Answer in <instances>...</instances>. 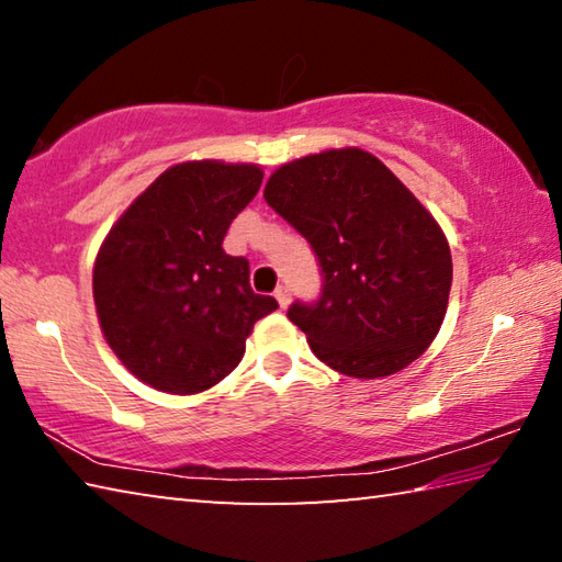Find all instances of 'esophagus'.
<instances>
[{
    "mask_svg": "<svg viewBox=\"0 0 562 562\" xmlns=\"http://www.w3.org/2000/svg\"><path fill=\"white\" fill-rule=\"evenodd\" d=\"M274 297H278L280 307H288L290 300H292V290H290V284H278V290H274Z\"/></svg>",
    "mask_w": 562,
    "mask_h": 562,
    "instance_id": "34e87169",
    "label": "esophagus"
}]
</instances>
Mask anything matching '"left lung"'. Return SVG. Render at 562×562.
Listing matches in <instances>:
<instances>
[{"mask_svg":"<svg viewBox=\"0 0 562 562\" xmlns=\"http://www.w3.org/2000/svg\"><path fill=\"white\" fill-rule=\"evenodd\" d=\"M265 201L315 250L322 292L288 310L317 359L357 379L389 376L439 335L451 250L439 223L382 160L325 150L274 170Z\"/></svg>","mask_w":562,"mask_h":562,"instance_id":"left-lung-1","label":"left lung"}]
</instances>
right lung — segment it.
I'll return each instance as SVG.
<instances>
[{
  "mask_svg": "<svg viewBox=\"0 0 562 562\" xmlns=\"http://www.w3.org/2000/svg\"><path fill=\"white\" fill-rule=\"evenodd\" d=\"M260 183L258 166L180 164L111 227L93 265V302L109 347L140 382L205 392L240 364L255 322L278 310L252 292L250 262L223 250Z\"/></svg>",
  "mask_w": 562,
  "mask_h": 562,
  "instance_id": "1",
  "label": "right lung"
}]
</instances>
